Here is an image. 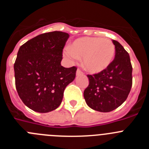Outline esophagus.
<instances>
[{"label":"esophagus","instance_id":"esophagus-1","mask_svg":"<svg viewBox=\"0 0 149 149\" xmlns=\"http://www.w3.org/2000/svg\"><path fill=\"white\" fill-rule=\"evenodd\" d=\"M84 74V72H83L81 69H79V68L77 70V72H76V74H77V75H81V74Z\"/></svg>","mask_w":149,"mask_h":149}]
</instances>
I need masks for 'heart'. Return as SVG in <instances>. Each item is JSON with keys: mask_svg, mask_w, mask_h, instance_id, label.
I'll use <instances>...</instances> for the list:
<instances>
[{"mask_svg": "<svg viewBox=\"0 0 149 149\" xmlns=\"http://www.w3.org/2000/svg\"><path fill=\"white\" fill-rule=\"evenodd\" d=\"M72 60L84 57V66L90 73H99L109 66L115 54V46L110 39L83 37L76 39L65 52Z\"/></svg>", "mask_w": 149, "mask_h": 149, "instance_id": "b5f03b06", "label": "heart"}]
</instances>
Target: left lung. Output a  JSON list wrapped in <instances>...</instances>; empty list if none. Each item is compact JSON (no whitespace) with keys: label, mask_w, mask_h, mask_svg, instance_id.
<instances>
[{"label":"left lung","mask_w":149,"mask_h":149,"mask_svg":"<svg viewBox=\"0 0 149 149\" xmlns=\"http://www.w3.org/2000/svg\"><path fill=\"white\" fill-rule=\"evenodd\" d=\"M115 58L102 72L88 74L89 84L84 92L86 103L96 111L110 112L127 99L132 86V65L128 53L116 40Z\"/></svg>","instance_id":"left-lung-1"}]
</instances>
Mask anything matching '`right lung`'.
Masks as SVG:
<instances>
[{
    "label": "right lung",
    "mask_w": 149,
    "mask_h": 149,
    "mask_svg": "<svg viewBox=\"0 0 149 149\" xmlns=\"http://www.w3.org/2000/svg\"><path fill=\"white\" fill-rule=\"evenodd\" d=\"M69 35L45 33L22 45L14 64L15 87L23 103L38 113L58 107L65 87L74 80L77 68L61 65L63 49Z\"/></svg>",
    "instance_id": "1"
}]
</instances>
